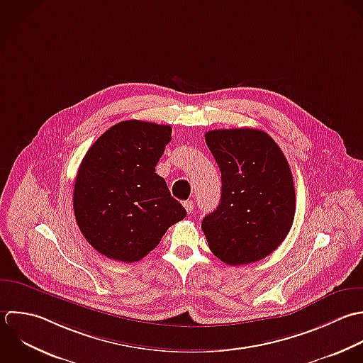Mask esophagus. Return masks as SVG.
<instances>
[{"instance_id": "esophagus-1", "label": "esophagus", "mask_w": 363, "mask_h": 363, "mask_svg": "<svg viewBox=\"0 0 363 363\" xmlns=\"http://www.w3.org/2000/svg\"><path fill=\"white\" fill-rule=\"evenodd\" d=\"M184 208L188 213H192L194 212V201H185L184 202Z\"/></svg>"}]
</instances>
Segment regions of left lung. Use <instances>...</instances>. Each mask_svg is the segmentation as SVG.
I'll return each mask as SVG.
<instances>
[{
    "mask_svg": "<svg viewBox=\"0 0 363 363\" xmlns=\"http://www.w3.org/2000/svg\"><path fill=\"white\" fill-rule=\"evenodd\" d=\"M205 140L222 174L220 203L202 219L209 249L229 266L259 262L283 243L294 222L289 162L262 130H212Z\"/></svg>",
    "mask_w": 363,
    "mask_h": 363,
    "instance_id": "1",
    "label": "left lung"
}]
</instances>
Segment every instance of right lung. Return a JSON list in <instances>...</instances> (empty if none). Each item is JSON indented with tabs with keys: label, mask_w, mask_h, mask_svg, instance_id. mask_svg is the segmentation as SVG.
Masks as SVG:
<instances>
[{
	"label": "right lung",
	"mask_w": 363,
	"mask_h": 363,
	"mask_svg": "<svg viewBox=\"0 0 363 363\" xmlns=\"http://www.w3.org/2000/svg\"><path fill=\"white\" fill-rule=\"evenodd\" d=\"M171 125L117 123L89 148L77 169L73 209L84 239L108 259L134 263L186 216L155 174L171 141Z\"/></svg>",
	"instance_id": "add662e5"
}]
</instances>
